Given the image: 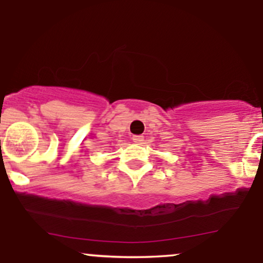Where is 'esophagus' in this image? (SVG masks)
Returning a JSON list of instances; mask_svg holds the SVG:
<instances>
[{"label": "esophagus", "mask_w": 263, "mask_h": 263, "mask_svg": "<svg viewBox=\"0 0 263 263\" xmlns=\"http://www.w3.org/2000/svg\"><path fill=\"white\" fill-rule=\"evenodd\" d=\"M132 141H134L135 143H137V144H141L142 142H143V136H140V135L132 136Z\"/></svg>", "instance_id": "34e87169"}]
</instances>
